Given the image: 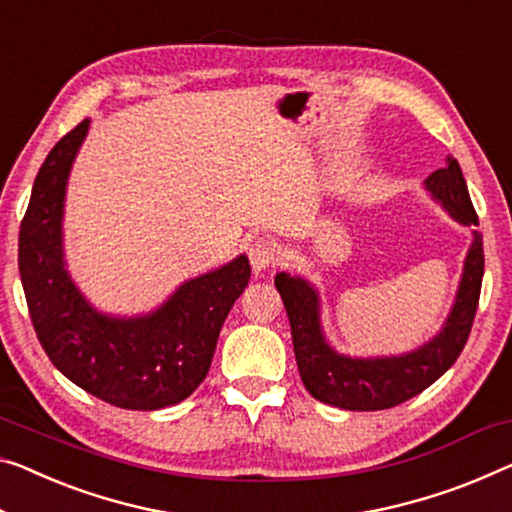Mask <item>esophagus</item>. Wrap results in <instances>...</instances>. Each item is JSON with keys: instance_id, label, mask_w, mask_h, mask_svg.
<instances>
[{"instance_id": "1", "label": "esophagus", "mask_w": 512, "mask_h": 512, "mask_svg": "<svg viewBox=\"0 0 512 512\" xmlns=\"http://www.w3.org/2000/svg\"><path fill=\"white\" fill-rule=\"evenodd\" d=\"M249 261H251V267H254L256 272L270 270V267L279 265L281 249L277 247V242L258 238L249 245Z\"/></svg>"}]
</instances>
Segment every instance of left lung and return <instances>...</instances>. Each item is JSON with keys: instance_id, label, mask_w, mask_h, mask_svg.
<instances>
[{"instance_id": "8db88e82", "label": "left lung", "mask_w": 512, "mask_h": 512, "mask_svg": "<svg viewBox=\"0 0 512 512\" xmlns=\"http://www.w3.org/2000/svg\"><path fill=\"white\" fill-rule=\"evenodd\" d=\"M426 187L460 224L478 226V215L471 206L458 160L448 157L444 169L432 171L426 178ZM483 267V235L474 231V245L467 254L458 297L442 334L410 355L387 359H350L336 355L320 332L316 290L304 279L288 277L283 272L277 274L274 283L286 306L297 368L306 391L320 403L355 412L389 410L419 396L455 364L465 348L481 297Z\"/></svg>"}]
</instances>
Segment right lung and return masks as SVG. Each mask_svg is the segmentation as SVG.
Wrapping results in <instances>:
<instances>
[{"label":"right lung","instance_id":"obj_1","mask_svg":"<svg viewBox=\"0 0 512 512\" xmlns=\"http://www.w3.org/2000/svg\"><path fill=\"white\" fill-rule=\"evenodd\" d=\"M89 121L61 137L38 176L20 224L18 265L31 325L45 355L70 382L123 410L176 405L206 380L217 336L247 288V256L178 288L146 318H109L91 309L61 256V212L70 164Z\"/></svg>","mask_w":512,"mask_h":512}]
</instances>
